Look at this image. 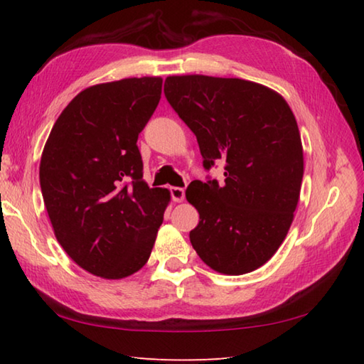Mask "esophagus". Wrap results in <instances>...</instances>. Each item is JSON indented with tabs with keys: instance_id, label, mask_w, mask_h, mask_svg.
<instances>
[{
	"instance_id": "obj_1",
	"label": "esophagus",
	"mask_w": 364,
	"mask_h": 364,
	"mask_svg": "<svg viewBox=\"0 0 364 364\" xmlns=\"http://www.w3.org/2000/svg\"><path fill=\"white\" fill-rule=\"evenodd\" d=\"M170 194H171V199H173L175 202H181L184 200V189L183 188H170Z\"/></svg>"
}]
</instances>
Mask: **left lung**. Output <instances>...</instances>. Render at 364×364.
I'll list each match as a JSON object with an SVG mask.
<instances>
[{"mask_svg": "<svg viewBox=\"0 0 364 364\" xmlns=\"http://www.w3.org/2000/svg\"><path fill=\"white\" fill-rule=\"evenodd\" d=\"M164 94L196 135L203 168L224 162V183L196 180L186 189L200 218L189 232L194 250L221 274L261 267L285 240L299 200L293 111L277 92L239 77L168 76Z\"/></svg>", "mask_w": 364, "mask_h": 364, "instance_id": "1", "label": "left lung"}]
</instances>
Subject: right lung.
<instances>
[{
	"instance_id": "add662e5",
	"label": "right lung",
	"mask_w": 364,
	"mask_h": 364,
	"mask_svg": "<svg viewBox=\"0 0 364 364\" xmlns=\"http://www.w3.org/2000/svg\"><path fill=\"white\" fill-rule=\"evenodd\" d=\"M161 94V77L92 85L62 111L46 141L39 183L57 240L103 279L140 270L164 221L170 193L143 181L136 146Z\"/></svg>"
}]
</instances>
